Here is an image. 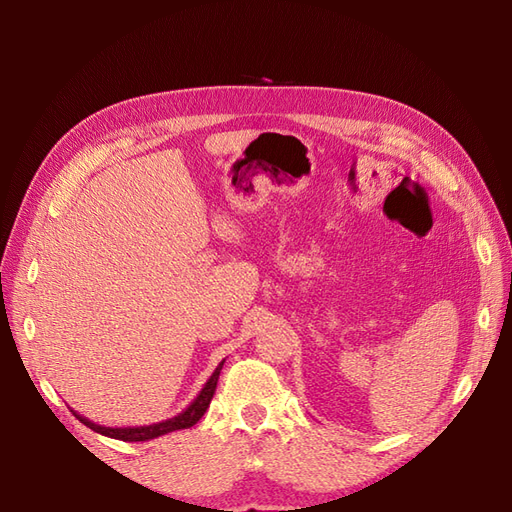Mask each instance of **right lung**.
Wrapping results in <instances>:
<instances>
[{"label": "right lung", "instance_id": "right-lung-1", "mask_svg": "<svg viewBox=\"0 0 512 512\" xmlns=\"http://www.w3.org/2000/svg\"><path fill=\"white\" fill-rule=\"evenodd\" d=\"M226 361V359H224ZM224 361L215 367V371L211 374V378L205 382L203 389L196 395V399L192 404L185 408L183 412H179L173 418H166L162 423H153V425H143V427H104L98 425L94 421H89V418L81 416L79 412H74V416L79 418L83 425H87L89 429H94L96 433H102V436L108 438H115V440H123V442H147L153 438H160L166 436L170 431H179V429H188L192 425H196L200 421V416H203L211 404V399L215 395V386H218V378H220V371L224 367Z\"/></svg>", "mask_w": 512, "mask_h": 512}]
</instances>
